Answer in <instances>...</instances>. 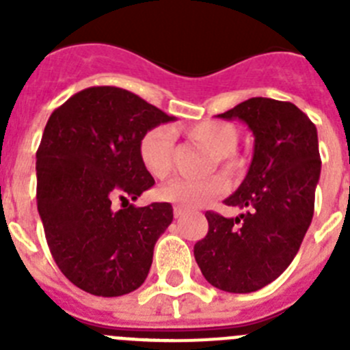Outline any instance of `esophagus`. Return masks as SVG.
<instances>
[{
  "instance_id": "34e87169",
  "label": "esophagus",
  "mask_w": 350,
  "mask_h": 350,
  "mask_svg": "<svg viewBox=\"0 0 350 350\" xmlns=\"http://www.w3.org/2000/svg\"><path fill=\"white\" fill-rule=\"evenodd\" d=\"M185 212H187V210H185L184 206H180V205L173 206V215H175V217H182Z\"/></svg>"
}]
</instances>
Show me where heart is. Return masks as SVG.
<instances>
[{
	"label": "heart",
	"mask_w": 350,
	"mask_h": 350,
	"mask_svg": "<svg viewBox=\"0 0 350 350\" xmlns=\"http://www.w3.org/2000/svg\"><path fill=\"white\" fill-rule=\"evenodd\" d=\"M185 135L212 152L210 168L219 165L230 175L240 173L243 163L234 152L240 138L237 126L226 120H202L187 126ZM173 148L175 137L168 126H156L145 133L138 144V156L148 175L159 180L168 177L173 168ZM226 191L228 178L221 173H212L202 178H173L157 191V196L184 206H202Z\"/></svg>",
	"instance_id": "obj_1"
}]
</instances>
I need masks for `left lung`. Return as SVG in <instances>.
I'll list each match as a JSON object with an SVG mask.
<instances>
[{
  "mask_svg": "<svg viewBox=\"0 0 350 350\" xmlns=\"http://www.w3.org/2000/svg\"><path fill=\"white\" fill-rule=\"evenodd\" d=\"M219 117L249 126L254 157L245 180L224 200L242 213L228 219L208 210V233L194 245V258L213 287L252 293L289 267L312 222L321 175L317 129L296 105L271 98H250Z\"/></svg>",
  "mask_w": 350,
  "mask_h": 350,
  "instance_id": "left-lung-1",
  "label": "left lung"
}]
</instances>
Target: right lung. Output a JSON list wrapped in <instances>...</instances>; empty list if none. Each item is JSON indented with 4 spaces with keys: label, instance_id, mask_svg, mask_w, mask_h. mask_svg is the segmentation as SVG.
<instances>
[{
    "label": "right lung",
    "instance_id": "right-lung-1",
    "mask_svg": "<svg viewBox=\"0 0 350 350\" xmlns=\"http://www.w3.org/2000/svg\"><path fill=\"white\" fill-rule=\"evenodd\" d=\"M168 120L140 96L112 85L83 89L49 117L36 150V205L55 265L85 293L122 296L147 279L173 208L129 200L154 185L138 144Z\"/></svg>",
    "mask_w": 350,
    "mask_h": 350
}]
</instances>
